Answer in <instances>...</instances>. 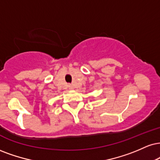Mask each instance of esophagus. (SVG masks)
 Returning <instances> with one entry per match:
<instances>
[{"label":"esophagus","instance_id":"34e87169","mask_svg":"<svg viewBox=\"0 0 160 160\" xmlns=\"http://www.w3.org/2000/svg\"><path fill=\"white\" fill-rule=\"evenodd\" d=\"M68 88H69V89H73V88H74V87H73L72 85H69L68 86Z\"/></svg>","mask_w":160,"mask_h":160}]
</instances>
